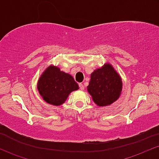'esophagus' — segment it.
Listing matches in <instances>:
<instances>
[{
	"instance_id": "esophagus-1",
	"label": "esophagus",
	"mask_w": 159,
	"mask_h": 159,
	"mask_svg": "<svg viewBox=\"0 0 159 159\" xmlns=\"http://www.w3.org/2000/svg\"><path fill=\"white\" fill-rule=\"evenodd\" d=\"M79 87H80V89L81 91H83L84 90V85H83V84H82V83H80L79 84Z\"/></svg>"
}]
</instances>
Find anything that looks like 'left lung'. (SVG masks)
I'll return each instance as SVG.
<instances>
[{
	"mask_svg": "<svg viewBox=\"0 0 159 159\" xmlns=\"http://www.w3.org/2000/svg\"><path fill=\"white\" fill-rule=\"evenodd\" d=\"M87 89L97 105L108 106L120 97L122 81L112 66L106 64L91 74Z\"/></svg>",
	"mask_w": 159,
	"mask_h": 159,
	"instance_id": "8db88e82",
	"label": "left lung"
}]
</instances>
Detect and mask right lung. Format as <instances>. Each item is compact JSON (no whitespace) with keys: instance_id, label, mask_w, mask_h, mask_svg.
Here are the masks:
<instances>
[{"instance_id":"add662e5","label":"right lung","mask_w":159,"mask_h":159,"mask_svg":"<svg viewBox=\"0 0 159 159\" xmlns=\"http://www.w3.org/2000/svg\"><path fill=\"white\" fill-rule=\"evenodd\" d=\"M78 89V84L70 74L54 66L48 67L38 82V89L43 99L54 106L61 105L68 94Z\"/></svg>"}]
</instances>
